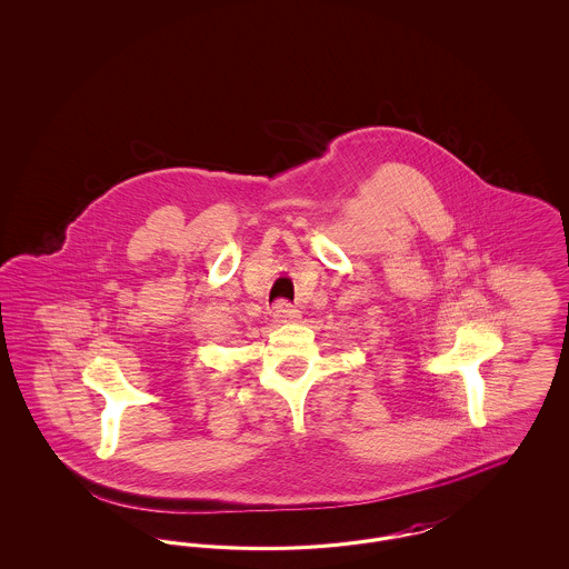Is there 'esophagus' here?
Masks as SVG:
<instances>
[{"label":"esophagus","instance_id":"1","mask_svg":"<svg viewBox=\"0 0 569 569\" xmlns=\"http://www.w3.org/2000/svg\"><path fill=\"white\" fill-rule=\"evenodd\" d=\"M272 318L277 320V322H286V320H295L298 318V311L292 307V302H288V300H277L274 302V307H272Z\"/></svg>","mask_w":569,"mask_h":569}]
</instances>
